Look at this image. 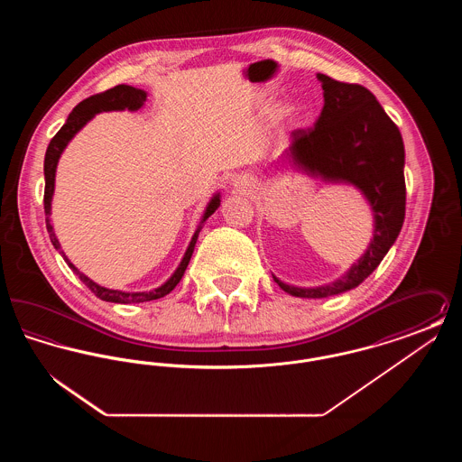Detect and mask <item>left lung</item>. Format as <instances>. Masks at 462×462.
I'll list each match as a JSON object with an SVG mask.
<instances>
[{
    "mask_svg": "<svg viewBox=\"0 0 462 462\" xmlns=\"http://www.w3.org/2000/svg\"><path fill=\"white\" fill-rule=\"evenodd\" d=\"M324 107L313 128L291 133L284 157L311 176L355 185L371 204L374 237L358 263L332 284L294 287L275 282L296 298H328L362 284L396 241L405 218V151L395 123L362 85L317 74Z\"/></svg>",
    "mask_w": 462,
    "mask_h": 462,
    "instance_id": "left-lung-1",
    "label": "left lung"
}]
</instances>
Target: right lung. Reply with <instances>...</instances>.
Returning a JSON list of instances; mask_svg holds the SVG:
<instances>
[{"label": "right lung", "mask_w": 462, "mask_h": 462, "mask_svg": "<svg viewBox=\"0 0 462 462\" xmlns=\"http://www.w3.org/2000/svg\"><path fill=\"white\" fill-rule=\"evenodd\" d=\"M147 100V93L143 89L133 88L128 85H117L114 88L107 89L104 93H97V95H91L87 100L79 102L72 112L69 114L67 117L66 125L59 130V133L51 138L48 149H46V154H44V215H46V230L50 234V239L51 244L55 245V249L64 256L66 263L69 264V268L83 281V284L88 287L89 291L104 300V301H109V303H121V305H128V303H145V301H152V300H159L166 294H170L176 284L181 281L185 270H187V264L192 258V253H194V247H196V242H198L199 232L202 228V223L208 220L218 208H220V194H217L215 198L209 200L206 211H204V217L199 223L198 230L194 232L192 236V241L189 244L185 254H183V260L178 264V268L175 270V273L162 284L161 287H157L154 291H149V292H125V291H116V289H107V287L98 286L95 284L91 279H88L85 273H81L74 264L69 262V258L66 256V253L60 249V242L57 239L55 232H53V226L50 223V215H51V198H53V189H55V171H57V162L60 159V155L64 152V149L67 147V143L70 142V138L79 132L89 119L98 114V112H106V110H138L143 102Z\"/></svg>", "instance_id": "add662e5"}]
</instances>
